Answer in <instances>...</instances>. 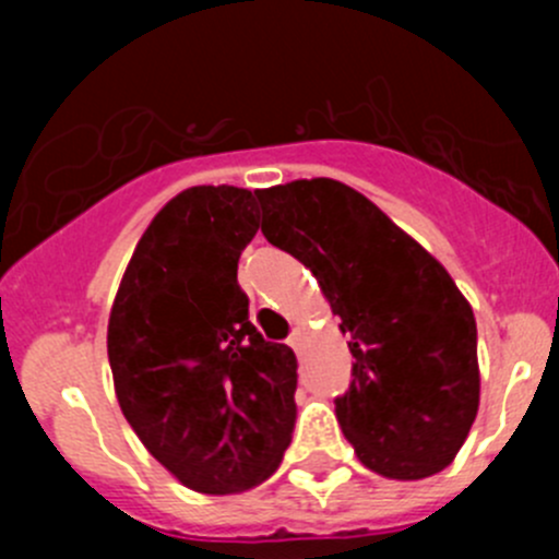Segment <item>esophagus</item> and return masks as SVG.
I'll list each match as a JSON object with an SVG mask.
<instances>
[{
    "mask_svg": "<svg viewBox=\"0 0 559 559\" xmlns=\"http://www.w3.org/2000/svg\"><path fill=\"white\" fill-rule=\"evenodd\" d=\"M306 343H308V332L302 330V326H297V330L292 332V337H289V346L295 348V352L302 357V352H306Z\"/></svg>",
    "mask_w": 559,
    "mask_h": 559,
    "instance_id": "1",
    "label": "esophagus"
}]
</instances>
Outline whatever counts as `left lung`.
<instances>
[{"label": "left lung", "instance_id": "1", "mask_svg": "<svg viewBox=\"0 0 559 559\" xmlns=\"http://www.w3.org/2000/svg\"><path fill=\"white\" fill-rule=\"evenodd\" d=\"M262 235L300 259L348 332L335 416L359 462L397 481L452 465L481 394L476 319L452 275L379 205L332 178L259 189Z\"/></svg>", "mask_w": 559, "mask_h": 559}]
</instances>
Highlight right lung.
Listing matches in <instances>:
<instances>
[{"mask_svg":"<svg viewBox=\"0 0 559 559\" xmlns=\"http://www.w3.org/2000/svg\"><path fill=\"white\" fill-rule=\"evenodd\" d=\"M238 186H191L154 216L107 321L118 405L143 447L202 495L253 489L292 443L297 357L248 321L238 259L257 235Z\"/></svg>","mask_w":559,"mask_h":559,"instance_id":"right-lung-1","label":"right lung"}]
</instances>
